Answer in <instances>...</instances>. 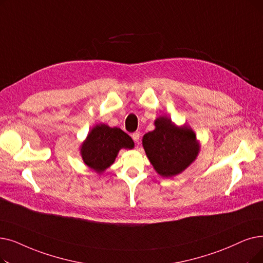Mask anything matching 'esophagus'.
Returning <instances> with one entry per match:
<instances>
[{
	"mask_svg": "<svg viewBox=\"0 0 263 263\" xmlns=\"http://www.w3.org/2000/svg\"><path fill=\"white\" fill-rule=\"evenodd\" d=\"M131 136H132V139L135 143H139V141L141 139V133L140 132H134Z\"/></svg>",
	"mask_w": 263,
	"mask_h": 263,
	"instance_id": "esophagus-1",
	"label": "esophagus"
}]
</instances>
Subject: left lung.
<instances>
[{
    "instance_id": "obj_1",
    "label": "left lung",
    "mask_w": 263,
    "mask_h": 263,
    "mask_svg": "<svg viewBox=\"0 0 263 263\" xmlns=\"http://www.w3.org/2000/svg\"><path fill=\"white\" fill-rule=\"evenodd\" d=\"M143 147L156 172L168 178L195 162L201 145L190 125H177L171 118L159 116L155 130L143 136Z\"/></svg>"
}]
</instances>
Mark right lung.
<instances>
[{"instance_id": "right-lung-1", "label": "right lung", "mask_w": 263, "mask_h": 263, "mask_svg": "<svg viewBox=\"0 0 263 263\" xmlns=\"http://www.w3.org/2000/svg\"><path fill=\"white\" fill-rule=\"evenodd\" d=\"M133 147L134 142L121 129L99 123L89 131L79 152L84 163L100 175L115 162L120 149H132Z\"/></svg>"}]
</instances>
